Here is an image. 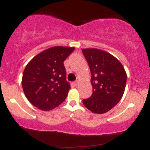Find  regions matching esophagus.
I'll return each mask as SVG.
<instances>
[{
    "instance_id": "obj_1",
    "label": "esophagus",
    "mask_w": 150,
    "mask_h": 150,
    "mask_svg": "<svg viewBox=\"0 0 150 150\" xmlns=\"http://www.w3.org/2000/svg\"><path fill=\"white\" fill-rule=\"evenodd\" d=\"M78 82H79V79H77V80H75V82H74V85H77V84H78Z\"/></svg>"
}]
</instances>
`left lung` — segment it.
Instances as JSON below:
<instances>
[{"instance_id": "1", "label": "left lung", "mask_w": 150, "mask_h": 150, "mask_svg": "<svg viewBox=\"0 0 150 150\" xmlns=\"http://www.w3.org/2000/svg\"><path fill=\"white\" fill-rule=\"evenodd\" d=\"M91 72L92 94L82 100L89 111L104 113L119 102L124 93L127 75L120 61L111 54L97 49L82 50Z\"/></svg>"}]
</instances>
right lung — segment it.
Here are the masks:
<instances>
[{
	"label": "right lung",
	"mask_w": 150,
	"mask_h": 150,
	"mask_svg": "<svg viewBox=\"0 0 150 150\" xmlns=\"http://www.w3.org/2000/svg\"><path fill=\"white\" fill-rule=\"evenodd\" d=\"M74 47L55 46L34 57L27 65L22 85L30 103L42 111H50L64 101L70 89L65 80L63 62Z\"/></svg>",
	"instance_id": "1"
}]
</instances>
